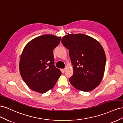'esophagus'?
Here are the masks:
<instances>
[{
	"mask_svg": "<svg viewBox=\"0 0 123 123\" xmlns=\"http://www.w3.org/2000/svg\"><path fill=\"white\" fill-rule=\"evenodd\" d=\"M65 69H62L61 70V71H62V73H64L65 72Z\"/></svg>",
	"mask_w": 123,
	"mask_h": 123,
	"instance_id": "obj_1",
	"label": "esophagus"
}]
</instances>
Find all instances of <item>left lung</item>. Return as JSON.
<instances>
[{
  "instance_id": "8db88e82",
  "label": "left lung",
  "mask_w": 123,
  "mask_h": 123,
  "mask_svg": "<svg viewBox=\"0 0 123 123\" xmlns=\"http://www.w3.org/2000/svg\"><path fill=\"white\" fill-rule=\"evenodd\" d=\"M62 43L69 50L73 66L70 83L79 90H93L101 82L105 72L106 55L102 45L83 34H69L63 37Z\"/></svg>"
}]
</instances>
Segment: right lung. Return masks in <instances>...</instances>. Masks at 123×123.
Listing matches in <instances>:
<instances>
[{"label":"right lung","mask_w":123,"mask_h":123,"mask_svg":"<svg viewBox=\"0 0 123 123\" xmlns=\"http://www.w3.org/2000/svg\"><path fill=\"white\" fill-rule=\"evenodd\" d=\"M61 39L53 35H43L31 40L24 48L19 62L20 73L32 90L47 92L61 75L60 70L54 66L53 52Z\"/></svg>","instance_id":"right-lung-1"}]
</instances>
